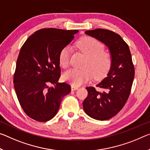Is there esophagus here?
<instances>
[{"label": "esophagus", "mask_w": 150, "mask_h": 150, "mask_svg": "<svg viewBox=\"0 0 150 150\" xmlns=\"http://www.w3.org/2000/svg\"><path fill=\"white\" fill-rule=\"evenodd\" d=\"M78 89H79L78 87L75 86V85H71V90H72V91H75V90H77Z\"/></svg>", "instance_id": "34e87169"}]
</instances>
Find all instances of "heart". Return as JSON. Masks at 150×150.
I'll return each instance as SVG.
<instances>
[{
	"mask_svg": "<svg viewBox=\"0 0 150 150\" xmlns=\"http://www.w3.org/2000/svg\"><path fill=\"white\" fill-rule=\"evenodd\" d=\"M78 49L86 56L82 69H72L63 75L65 82L75 86H79L94 77L100 79L105 75L111 67L112 63L111 54L108 51L103 49L104 45L100 41L90 37L81 38L76 42ZM71 50L65 47L59 53L60 65L64 69L69 66Z\"/></svg>",
	"mask_w": 150,
	"mask_h": 150,
	"instance_id": "heart-1",
	"label": "heart"
}]
</instances>
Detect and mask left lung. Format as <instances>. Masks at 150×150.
Returning <instances> with one entry per match:
<instances>
[{
	"label": "left lung",
	"instance_id": "8db88e82",
	"mask_svg": "<svg viewBox=\"0 0 150 150\" xmlns=\"http://www.w3.org/2000/svg\"><path fill=\"white\" fill-rule=\"evenodd\" d=\"M85 33L108 47L112 63L106 77L96 86L87 87V98L83 102L85 112L97 120H108L120 112L129 96L135 70L129 48L117 33L97 28Z\"/></svg>",
	"mask_w": 150,
	"mask_h": 150
}]
</instances>
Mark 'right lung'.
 Returning a JSON list of instances; mask_svg holds the SVG:
<instances>
[{
	"mask_svg": "<svg viewBox=\"0 0 150 150\" xmlns=\"http://www.w3.org/2000/svg\"><path fill=\"white\" fill-rule=\"evenodd\" d=\"M78 30L42 28L33 33L21 47L16 64L14 87L25 113L37 122L53 118L71 86L58 83L59 57ZM53 84L54 87H49Z\"/></svg>",
	"mask_w": 150,
	"mask_h": 150,
	"instance_id": "add662e5",
	"label": "right lung"
}]
</instances>
